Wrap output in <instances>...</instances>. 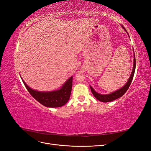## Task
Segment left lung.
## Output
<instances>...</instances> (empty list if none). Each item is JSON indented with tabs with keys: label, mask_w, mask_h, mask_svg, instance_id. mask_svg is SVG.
<instances>
[{
	"label": "left lung",
	"mask_w": 151,
	"mask_h": 151,
	"mask_svg": "<svg viewBox=\"0 0 151 151\" xmlns=\"http://www.w3.org/2000/svg\"><path fill=\"white\" fill-rule=\"evenodd\" d=\"M122 28H123L125 29V31L127 33V31H126L125 28H124V27L123 26H122ZM135 67H136V63H135V53H134V66H133V69H132L131 75L129 77V80L127 82V83L125 84V85L123 86L122 88H121L120 89H118L114 92L110 93V94H99L98 93H97L96 91H95V90L90 86V88L91 90V92H92L93 94L94 95V96L99 101H101V102H110L113 101V100H115L118 98H119L120 97H122V96L124 94L126 91L129 89V86L132 83V79H133V77L134 76V72L135 70Z\"/></svg>",
	"instance_id": "left-lung-1"
}]
</instances>
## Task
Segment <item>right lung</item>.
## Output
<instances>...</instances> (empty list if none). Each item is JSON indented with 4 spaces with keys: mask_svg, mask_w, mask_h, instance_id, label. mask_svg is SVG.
Returning a JSON list of instances; mask_svg holds the SVG:
<instances>
[{
    "mask_svg": "<svg viewBox=\"0 0 151 151\" xmlns=\"http://www.w3.org/2000/svg\"><path fill=\"white\" fill-rule=\"evenodd\" d=\"M72 76H71L65 81V83L62 86L60 89L52 91H46V92L31 89L26 84L22 77L21 79L27 90L36 101L46 107L57 108L63 106L69 99L72 90Z\"/></svg>",
    "mask_w": 151,
    "mask_h": 151,
    "instance_id": "right-lung-1",
    "label": "right lung"
}]
</instances>
